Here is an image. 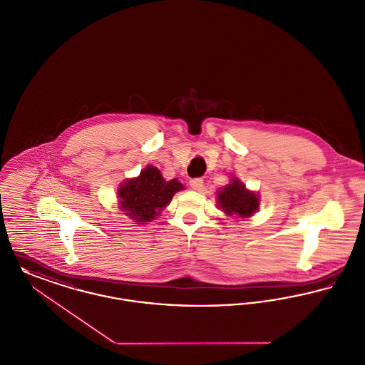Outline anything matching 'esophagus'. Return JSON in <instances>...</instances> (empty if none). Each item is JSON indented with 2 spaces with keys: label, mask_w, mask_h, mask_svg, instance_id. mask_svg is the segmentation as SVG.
Here are the masks:
<instances>
[{
  "label": "esophagus",
  "mask_w": 365,
  "mask_h": 365,
  "mask_svg": "<svg viewBox=\"0 0 365 365\" xmlns=\"http://www.w3.org/2000/svg\"><path fill=\"white\" fill-rule=\"evenodd\" d=\"M190 186H192V189H193V190H197V192L202 190L204 179H201V178H194V179L190 180Z\"/></svg>",
  "instance_id": "1"
}]
</instances>
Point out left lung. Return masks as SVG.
Instances as JSON below:
<instances>
[{"mask_svg": "<svg viewBox=\"0 0 365 365\" xmlns=\"http://www.w3.org/2000/svg\"><path fill=\"white\" fill-rule=\"evenodd\" d=\"M259 202L257 193L248 190L237 176H232L230 183L216 192V207L226 216L251 217L257 212Z\"/></svg>", "mask_w": 365, "mask_h": 365, "instance_id": "8db88e82", "label": "left lung"}]
</instances>
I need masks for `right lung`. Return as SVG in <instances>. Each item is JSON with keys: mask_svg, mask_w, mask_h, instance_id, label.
Masks as SVG:
<instances>
[{"mask_svg": "<svg viewBox=\"0 0 365 365\" xmlns=\"http://www.w3.org/2000/svg\"><path fill=\"white\" fill-rule=\"evenodd\" d=\"M180 190H185V186L176 178L165 180L157 167L148 165L138 176L120 185L118 207L133 222L145 225L160 216L173 194Z\"/></svg>", "mask_w": 365, "mask_h": 365, "instance_id": "add662e5", "label": "right lung"}]
</instances>
